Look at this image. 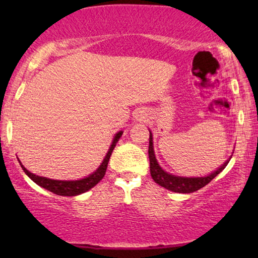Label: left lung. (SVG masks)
<instances>
[{
	"label": "left lung",
	"instance_id": "8db88e82",
	"mask_svg": "<svg viewBox=\"0 0 258 258\" xmlns=\"http://www.w3.org/2000/svg\"><path fill=\"white\" fill-rule=\"evenodd\" d=\"M149 134V150H148V153H149L150 161V175L158 185L163 186V188L170 190V191L179 194H190L197 191V190L203 188L204 185H207L211 179L216 177V176L227 167V164L229 163V161H230L231 158V156L229 157V160L225 161L220 168H217L216 170H214L208 176H204V177H182V176L169 174V172L163 170V169L161 168V165L158 164L154 151L153 134H151L150 130Z\"/></svg>",
	"mask_w": 258,
	"mask_h": 258
}]
</instances>
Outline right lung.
Here are the masks:
<instances>
[{"mask_svg": "<svg viewBox=\"0 0 258 258\" xmlns=\"http://www.w3.org/2000/svg\"><path fill=\"white\" fill-rule=\"evenodd\" d=\"M122 134L123 132H118L116 134L114 140H112L111 142V146L109 148L107 155H105L103 162H102L100 167L96 169V171H94L93 174L87 176V177L76 179V181H61V179H51L48 177H43V176L35 175L23 167L19 158H17V160H19L21 167H22L23 171L28 175V177H29L31 181L36 183L37 185H40L42 188L47 189L49 191L54 192L56 195H59V196H77L88 191V190H90L91 188H94V186L104 177L105 171H107L109 158H110L112 150H114V148L116 147V143L118 142L119 137L122 136Z\"/></svg>", "mask_w": 258, "mask_h": 258, "instance_id": "add662e5", "label": "right lung"}]
</instances>
